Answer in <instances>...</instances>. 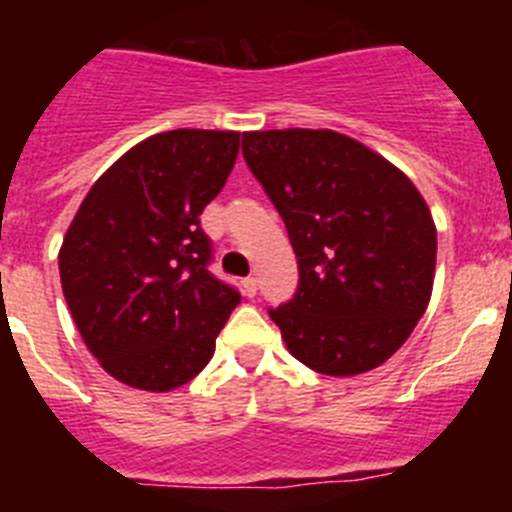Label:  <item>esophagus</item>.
I'll list each match as a JSON object with an SVG mask.
<instances>
[{"label":"esophagus","instance_id":"esophagus-1","mask_svg":"<svg viewBox=\"0 0 512 512\" xmlns=\"http://www.w3.org/2000/svg\"><path fill=\"white\" fill-rule=\"evenodd\" d=\"M241 287H243V295H246V297H253V295H256V279H253V277H246V279H243Z\"/></svg>","mask_w":512,"mask_h":512}]
</instances>
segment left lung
<instances>
[{
	"label": "left lung",
	"mask_w": 512,
	"mask_h": 512,
	"mask_svg": "<svg viewBox=\"0 0 512 512\" xmlns=\"http://www.w3.org/2000/svg\"><path fill=\"white\" fill-rule=\"evenodd\" d=\"M243 156L300 266L295 300L269 310L289 354L328 377L377 369L431 302L436 223L423 194L336 130H253Z\"/></svg>",
	"instance_id": "left-lung-1"
}]
</instances>
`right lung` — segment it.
Here are the masks:
<instances>
[{
  "label": "right lung",
  "instance_id": "right-lung-1",
  "mask_svg": "<svg viewBox=\"0 0 512 512\" xmlns=\"http://www.w3.org/2000/svg\"><path fill=\"white\" fill-rule=\"evenodd\" d=\"M235 130H169L99 176L58 251L66 305L117 382L146 392L187 384L215 354L241 295L207 271L200 215L228 182Z\"/></svg>",
  "mask_w": 512,
  "mask_h": 512
}]
</instances>
